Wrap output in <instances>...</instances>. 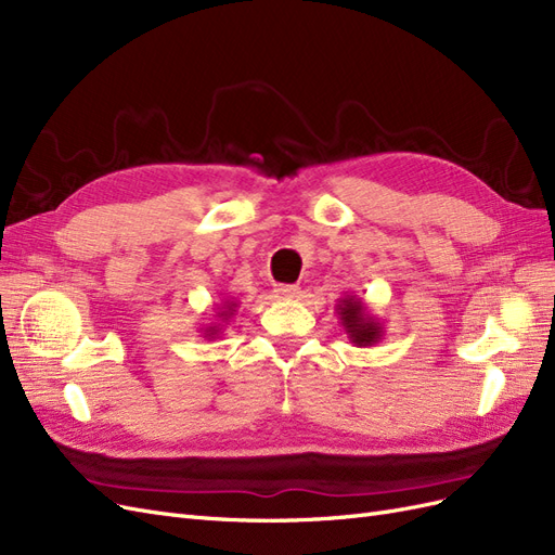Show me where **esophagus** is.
<instances>
[{
  "label": "esophagus",
  "mask_w": 555,
  "mask_h": 555,
  "mask_svg": "<svg viewBox=\"0 0 555 555\" xmlns=\"http://www.w3.org/2000/svg\"><path fill=\"white\" fill-rule=\"evenodd\" d=\"M275 294L280 298H298L300 296V287H296V284H278Z\"/></svg>",
  "instance_id": "1"
}]
</instances>
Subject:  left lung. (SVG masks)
Wrapping results in <instances>:
<instances>
[{
    "mask_svg": "<svg viewBox=\"0 0 555 555\" xmlns=\"http://www.w3.org/2000/svg\"><path fill=\"white\" fill-rule=\"evenodd\" d=\"M335 312H338V319L349 343H354L357 347H373L379 340H384V324L375 314L367 312L363 300L357 298L354 294L338 298Z\"/></svg>",
    "mask_w": 555,
    "mask_h": 555,
    "instance_id": "left-lung-1",
    "label": "left lung"
}]
</instances>
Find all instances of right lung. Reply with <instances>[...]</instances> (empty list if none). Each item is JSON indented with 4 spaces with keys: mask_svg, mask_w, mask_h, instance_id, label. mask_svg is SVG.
Wrapping results in <instances>:
<instances>
[{
    "mask_svg": "<svg viewBox=\"0 0 555 555\" xmlns=\"http://www.w3.org/2000/svg\"><path fill=\"white\" fill-rule=\"evenodd\" d=\"M236 310H238V300L236 298H222V304H215V308H212L215 322L204 324V326L198 328L201 338H206V340L222 338L224 326L231 322L233 314H236Z\"/></svg>",
    "mask_w": 555,
    "mask_h": 555,
    "instance_id": "right-lung-1",
    "label": "right lung"
}]
</instances>
